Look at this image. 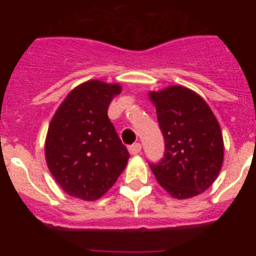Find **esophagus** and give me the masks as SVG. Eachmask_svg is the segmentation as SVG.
<instances>
[{
  "label": "esophagus",
  "instance_id": "1",
  "mask_svg": "<svg viewBox=\"0 0 256 256\" xmlns=\"http://www.w3.org/2000/svg\"><path fill=\"white\" fill-rule=\"evenodd\" d=\"M141 144H133L132 146H130V152L132 154V155H138L140 152H141Z\"/></svg>",
  "mask_w": 256,
  "mask_h": 256
}]
</instances>
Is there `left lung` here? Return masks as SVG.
<instances>
[{"label": "left lung", "mask_w": 256, "mask_h": 256, "mask_svg": "<svg viewBox=\"0 0 256 256\" xmlns=\"http://www.w3.org/2000/svg\"><path fill=\"white\" fill-rule=\"evenodd\" d=\"M148 98L165 140L164 159L150 165L156 180L178 200L206 191L224 159L223 134L210 106L183 86L150 91Z\"/></svg>", "instance_id": "left-lung-1"}]
</instances>
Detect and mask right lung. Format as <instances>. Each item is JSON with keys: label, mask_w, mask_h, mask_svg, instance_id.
Instances as JSON below:
<instances>
[{"label": "right lung", "mask_w": 256, "mask_h": 256, "mask_svg": "<svg viewBox=\"0 0 256 256\" xmlns=\"http://www.w3.org/2000/svg\"><path fill=\"white\" fill-rule=\"evenodd\" d=\"M119 83L90 79L74 87L50 122L44 156L56 183L72 198L104 196L128 164L130 154L108 118Z\"/></svg>", "instance_id": "right-lung-1"}]
</instances>
